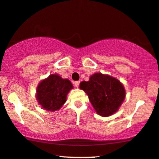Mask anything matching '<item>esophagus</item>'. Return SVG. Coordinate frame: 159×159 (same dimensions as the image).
<instances>
[{"label":"esophagus","mask_w":159,"mask_h":159,"mask_svg":"<svg viewBox=\"0 0 159 159\" xmlns=\"http://www.w3.org/2000/svg\"><path fill=\"white\" fill-rule=\"evenodd\" d=\"M79 84H80V81H75L74 82V85L76 88H78V87L79 86Z\"/></svg>","instance_id":"esophagus-1"}]
</instances>
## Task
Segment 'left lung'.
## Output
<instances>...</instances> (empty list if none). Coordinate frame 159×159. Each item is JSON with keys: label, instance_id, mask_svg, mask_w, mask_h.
<instances>
[{"label": "left lung", "instance_id": "left-lung-1", "mask_svg": "<svg viewBox=\"0 0 159 159\" xmlns=\"http://www.w3.org/2000/svg\"><path fill=\"white\" fill-rule=\"evenodd\" d=\"M80 89L88 95L96 112L102 117H109L117 112L126 93L119 80L102 73H96L88 81L80 83Z\"/></svg>", "mask_w": 159, "mask_h": 159}]
</instances>
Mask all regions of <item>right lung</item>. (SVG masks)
Listing matches in <instances>:
<instances>
[{
  "mask_svg": "<svg viewBox=\"0 0 159 159\" xmlns=\"http://www.w3.org/2000/svg\"><path fill=\"white\" fill-rule=\"evenodd\" d=\"M73 89V84L68 79H62L55 73L50 74L38 84L36 99L44 110L55 111L63 106L67 95Z\"/></svg>",
  "mask_w": 159,
  "mask_h": 159,
  "instance_id": "right-lung-1",
  "label": "right lung"
}]
</instances>
